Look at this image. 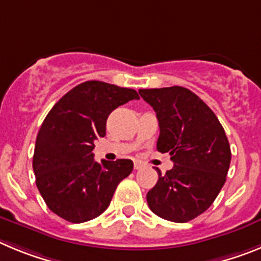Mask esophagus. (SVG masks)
Instances as JSON below:
<instances>
[{
  "label": "esophagus",
  "instance_id": "1",
  "mask_svg": "<svg viewBox=\"0 0 261 261\" xmlns=\"http://www.w3.org/2000/svg\"><path fill=\"white\" fill-rule=\"evenodd\" d=\"M142 168H144V164L143 163H140V161H135V163H134V169L139 170V169H142Z\"/></svg>",
  "mask_w": 261,
  "mask_h": 261
}]
</instances>
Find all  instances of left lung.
Wrapping results in <instances>:
<instances>
[{"mask_svg": "<svg viewBox=\"0 0 261 261\" xmlns=\"http://www.w3.org/2000/svg\"><path fill=\"white\" fill-rule=\"evenodd\" d=\"M159 119L157 151L168 152L173 169L161 174L147 194L159 217L187 222L205 212L226 180L231 160L224 127L211 108L179 86L139 90Z\"/></svg>", "mask_w": 261, "mask_h": 261, "instance_id": "8db88e82", "label": "left lung"}]
</instances>
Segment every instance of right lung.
<instances>
[{
    "label": "right lung",
    "mask_w": 261,
    "mask_h": 261,
    "mask_svg": "<svg viewBox=\"0 0 261 261\" xmlns=\"http://www.w3.org/2000/svg\"><path fill=\"white\" fill-rule=\"evenodd\" d=\"M134 98L135 90L88 81L62 96L44 119L32 166L44 201L63 220L81 224L101 215L133 171L131 160L96 163L92 151L109 114Z\"/></svg>",
    "instance_id": "1"
}]
</instances>
